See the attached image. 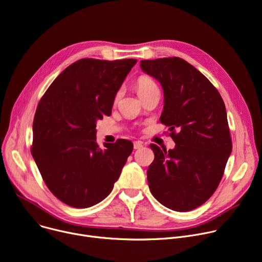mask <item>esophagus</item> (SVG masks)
<instances>
[{
  "label": "esophagus",
  "mask_w": 262,
  "mask_h": 262,
  "mask_svg": "<svg viewBox=\"0 0 262 262\" xmlns=\"http://www.w3.org/2000/svg\"><path fill=\"white\" fill-rule=\"evenodd\" d=\"M143 143L142 142H134L133 143V147H134V149L135 150H138V149H140V148H143Z\"/></svg>",
  "instance_id": "obj_1"
}]
</instances>
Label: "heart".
<instances>
[{"label":"heart","mask_w":262,"mask_h":262,"mask_svg":"<svg viewBox=\"0 0 262 262\" xmlns=\"http://www.w3.org/2000/svg\"><path fill=\"white\" fill-rule=\"evenodd\" d=\"M155 87H157V86H156V84L153 82V79L150 78V77L147 76V75L139 76L138 79H137V82H136V90H137V93H138L139 96L142 95V94H144V93H146V92L149 91L150 89L155 88ZM120 94H122V93H120V91H118V92L115 94V97H114L115 102H117V100L119 99Z\"/></svg>","instance_id":"b5f03b06"}]
</instances>
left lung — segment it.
Masks as SVG:
<instances>
[{"mask_svg":"<svg viewBox=\"0 0 262 262\" xmlns=\"http://www.w3.org/2000/svg\"><path fill=\"white\" fill-rule=\"evenodd\" d=\"M140 67L163 86L159 119L176 144L169 151L150 145V191L173 211L194 210L216 191L232 152L224 99L203 73L180 57L144 59Z\"/></svg>","mask_w":262,"mask_h":262,"instance_id":"left-lung-1","label":"left lung"}]
</instances>
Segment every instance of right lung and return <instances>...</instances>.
<instances>
[{"label":"right lung","mask_w":262,"mask_h":262,"mask_svg":"<svg viewBox=\"0 0 262 262\" xmlns=\"http://www.w3.org/2000/svg\"><path fill=\"white\" fill-rule=\"evenodd\" d=\"M137 59L82 58L59 74L38 102L31 154L50 192L77 209L113 189L133 144H96V120L111 115L114 97Z\"/></svg>","instance_id":"add662e5"}]
</instances>
